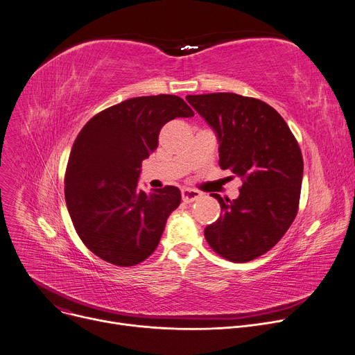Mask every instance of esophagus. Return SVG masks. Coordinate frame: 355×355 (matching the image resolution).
I'll use <instances>...</instances> for the list:
<instances>
[{"label":"esophagus","instance_id":"34e87169","mask_svg":"<svg viewBox=\"0 0 355 355\" xmlns=\"http://www.w3.org/2000/svg\"><path fill=\"white\" fill-rule=\"evenodd\" d=\"M181 196H182V200L185 202H194L197 201L198 198H201V192L197 191V189H191V188H184L181 191Z\"/></svg>","mask_w":355,"mask_h":355}]
</instances>
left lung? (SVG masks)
Returning a JSON list of instances; mask_svg holds the SVG:
<instances>
[{"mask_svg": "<svg viewBox=\"0 0 355 355\" xmlns=\"http://www.w3.org/2000/svg\"><path fill=\"white\" fill-rule=\"evenodd\" d=\"M219 144V166L243 184L236 200L212 194L220 216L205 228L225 259L249 262L272 249L295 220L303 180L300 147L283 117L262 101L236 93L188 94Z\"/></svg>", "mask_w": 355, "mask_h": 355, "instance_id": "obj_1", "label": "left lung"}]
</instances>
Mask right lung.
<instances>
[{
	"instance_id": "right-lung-1",
	"label": "right lung",
	"mask_w": 355,
	"mask_h": 355,
	"mask_svg": "<svg viewBox=\"0 0 355 355\" xmlns=\"http://www.w3.org/2000/svg\"><path fill=\"white\" fill-rule=\"evenodd\" d=\"M192 116L178 96H141L96 114L78 135L65 200L79 238L101 259L127 268L155 250L181 192L173 185L150 194L139 189L140 167L157 148L161 127Z\"/></svg>"
}]
</instances>
